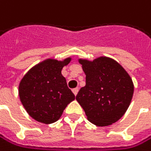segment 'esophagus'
<instances>
[{"label":"esophagus","instance_id":"1","mask_svg":"<svg viewBox=\"0 0 151 151\" xmlns=\"http://www.w3.org/2000/svg\"><path fill=\"white\" fill-rule=\"evenodd\" d=\"M78 91H79V88H74V89L72 90V92L74 93V95H75V96H76V95H77Z\"/></svg>","mask_w":151,"mask_h":151}]
</instances>
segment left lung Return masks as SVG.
Here are the masks:
<instances>
[{"instance_id": "8db88e82", "label": "left lung", "mask_w": 151, "mask_h": 151, "mask_svg": "<svg viewBox=\"0 0 151 151\" xmlns=\"http://www.w3.org/2000/svg\"><path fill=\"white\" fill-rule=\"evenodd\" d=\"M86 74V85L80 90L76 100L91 123L104 127L115 123L128 109L134 85L120 64L108 57L92 61L80 59Z\"/></svg>"}]
</instances>
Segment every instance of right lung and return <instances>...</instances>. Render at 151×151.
Here are the masks:
<instances>
[{
  "label": "right lung",
  "instance_id": "right-lung-1",
  "mask_svg": "<svg viewBox=\"0 0 151 151\" xmlns=\"http://www.w3.org/2000/svg\"><path fill=\"white\" fill-rule=\"evenodd\" d=\"M70 60H45L32 68L22 79L19 85L20 100L28 114L39 122H55L67 105L75 100L61 74L62 68Z\"/></svg>",
  "mask_w": 151,
  "mask_h": 151
}]
</instances>
